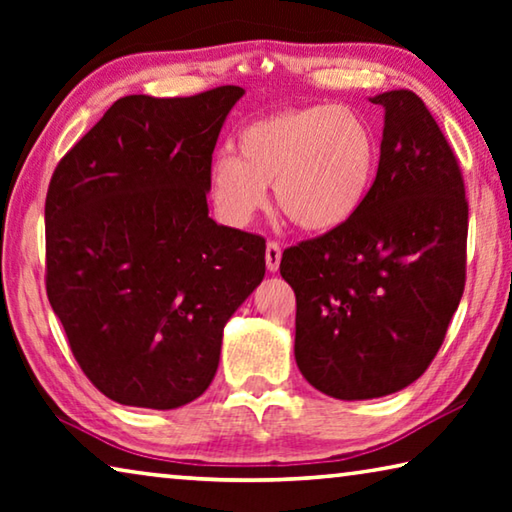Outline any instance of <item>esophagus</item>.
Segmentation results:
<instances>
[{"label": "esophagus", "instance_id": "1", "mask_svg": "<svg viewBox=\"0 0 512 512\" xmlns=\"http://www.w3.org/2000/svg\"><path fill=\"white\" fill-rule=\"evenodd\" d=\"M280 259H282V246L277 241H268L266 244V266L268 271L275 273L280 268Z\"/></svg>", "mask_w": 512, "mask_h": 512}]
</instances>
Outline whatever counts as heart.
I'll use <instances>...</instances> for the list:
<instances>
[{
    "mask_svg": "<svg viewBox=\"0 0 512 512\" xmlns=\"http://www.w3.org/2000/svg\"><path fill=\"white\" fill-rule=\"evenodd\" d=\"M379 142L359 110L314 103L250 121L237 135V155L219 153L210 167L216 212L248 225L268 201L307 232L350 223L377 178Z\"/></svg>",
    "mask_w": 512,
    "mask_h": 512,
    "instance_id": "b5f03b06",
    "label": "heart"
}]
</instances>
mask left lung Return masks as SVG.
Wrapping results in <instances>:
<instances>
[{
	"label": "left lung",
	"mask_w": 512,
	"mask_h": 512,
	"mask_svg": "<svg viewBox=\"0 0 512 512\" xmlns=\"http://www.w3.org/2000/svg\"><path fill=\"white\" fill-rule=\"evenodd\" d=\"M384 106L377 178L343 228L282 253L296 293V363L336 400L413 384L445 341L465 289L467 198L452 146L411 90Z\"/></svg>",
	"instance_id": "obj_1"
}]
</instances>
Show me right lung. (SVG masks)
Returning a JSON list of instances; mask_svg holds the SVG:
<instances>
[{
	"mask_svg": "<svg viewBox=\"0 0 512 512\" xmlns=\"http://www.w3.org/2000/svg\"><path fill=\"white\" fill-rule=\"evenodd\" d=\"M244 88L117 99L51 176V309L99 391L178 409L212 384L223 327L266 271V239L207 216L216 140Z\"/></svg>",
	"mask_w": 512,
	"mask_h": 512,
	"instance_id": "obj_1",
	"label": "right lung"
}]
</instances>
